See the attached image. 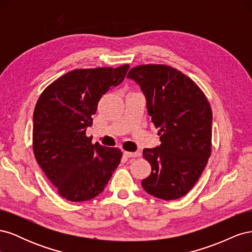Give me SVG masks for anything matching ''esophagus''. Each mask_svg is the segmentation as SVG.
<instances>
[{"label":"esophagus","instance_id":"34e87169","mask_svg":"<svg viewBox=\"0 0 252 252\" xmlns=\"http://www.w3.org/2000/svg\"><path fill=\"white\" fill-rule=\"evenodd\" d=\"M124 156L127 158H139L141 157V152L140 151H135V152L124 151Z\"/></svg>","mask_w":252,"mask_h":252}]
</instances>
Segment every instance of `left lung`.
Segmentation results:
<instances>
[{
  "label": "left lung",
  "mask_w": 252,
  "mask_h": 252,
  "mask_svg": "<svg viewBox=\"0 0 252 252\" xmlns=\"http://www.w3.org/2000/svg\"><path fill=\"white\" fill-rule=\"evenodd\" d=\"M127 78L140 85L152 123L159 129L161 145L143 150L151 173L142 186L158 199H180L200 179L211 155L209 102L191 79L171 66L140 65Z\"/></svg>",
  "instance_id": "8db88e82"
}]
</instances>
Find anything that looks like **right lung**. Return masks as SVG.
<instances>
[{"label": "right lung", "instance_id": "obj_1", "mask_svg": "<svg viewBox=\"0 0 252 252\" xmlns=\"http://www.w3.org/2000/svg\"><path fill=\"white\" fill-rule=\"evenodd\" d=\"M129 69L100 67L75 69L51 83L33 112L32 148L37 164L58 193L71 202L100 194L119 166V148L93 144L86 128L103 94L123 82Z\"/></svg>", "mask_w": 252, "mask_h": 252}]
</instances>
